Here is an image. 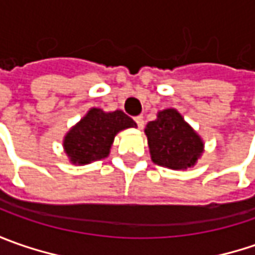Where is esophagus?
Listing matches in <instances>:
<instances>
[{
  "label": "esophagus",
  "instance_id": "34e87169",
  "mask_svg": "<svg viewBox=\"0 0 255 255\" xmlns=\"http://www.w3.org/2000/svg\"><path fill=\"white\" fill-rule=\"evenodd\" d=\"M134 122L137 123L139 129H142L143 125H144V121H143V116H136V118H134Z\"/></svg>",
  "mask_w": 255,
  "mask_h": 255
}]
</instances>
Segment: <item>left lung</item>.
I'll return each instance as SVG.
<instances>
[{"label": "left lung", "mask_w": 255, "mask_h": 255, "mask_svg": "<svg viewBox=\"0 0 255 255\" xmlns=\"http://www.w3.org/2000/svg\"><path fill=\"white\" fill-rule=\"evenodd\" d=\"M144 133L153 163L167 169H189L204 150L200 136L171 108L157 113V119L146 125Z\"/></svg>", "instance_id": "8db88e82"}]
</instances>
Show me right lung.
<instances>
[{"label": "right lung", "mask_w": 255, "mask_h": 255, "mask_svg": "<svg viewBox=\"0 0 255 255\" xmlns=\"http://www.w3.org/2000/svg\"><path fill=\"white\" fill-rule=\"evenodd\" d=\"M136 123L122 111L103 112L92 108L64 137V149L71 163L88 164L109 156L115 136Z\"/></svg>", "instance_id": "1"}]
</instances>
